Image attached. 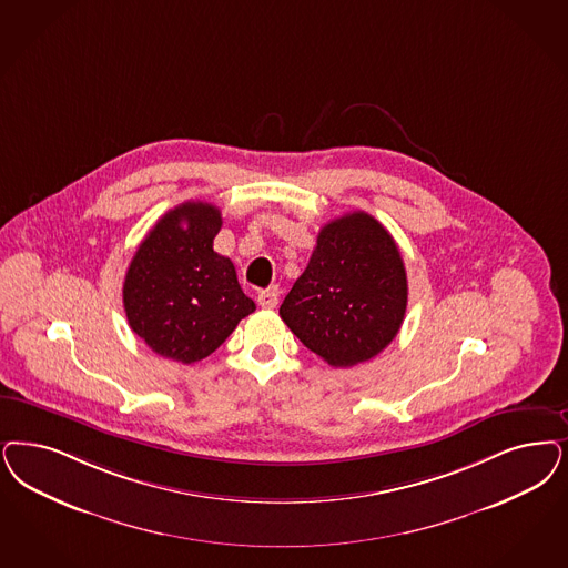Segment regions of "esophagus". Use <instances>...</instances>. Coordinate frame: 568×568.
Returning <instances> with one entry per match:
<instances>
[{"instance_id": "esophagus-1", "label": "esophagus", "mask_w": 568, "mask_h": 568, "mask_svg": "<svg viewBox=\"0 0 568 568\" xmlns=\"http://www.w3.org/2000/svg\"><path fill=\"white\" fill-rule=\"evenodd\" d=\"M257 304L262 308H274L278 304V287H268V290H262L257 294Z\"/></svg>"}]
</instances>
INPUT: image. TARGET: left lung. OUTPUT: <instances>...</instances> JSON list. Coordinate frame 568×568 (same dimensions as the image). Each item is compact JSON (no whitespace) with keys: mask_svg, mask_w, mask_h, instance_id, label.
I'll return each mask as SVG.
<instances>
[{"mask_svg":"<svg viewBox=\"0 0 568 568\" xmlns=\"http://www.w3.org/2000/svg\"><path fill=\"white\" fill-rule=\"evenodd\" d=\"M407 273L390 233L365 212L332 220L278 314L332 367L382 353L403 325Z\"/></svg>","mask_w":568,"mask_h":568,"instance_id":"8db88e82","label":"left lung"}]
</instances>
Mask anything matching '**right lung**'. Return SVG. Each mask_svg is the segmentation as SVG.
<instances>
[{
  "instance_id": "1",
  "label": "right lung",
  "mask_w": 568,
  "mask_h": 568,
  "mask_svg": "<svg viewBox=\"0 0 568 568\" xmlns=\"http://www.w3.org/2000/svg\"><path fill=\"white\" fill-rule=\"evenodd\" d=\"M220 229L215 205L186 201L138 245L123 281V308L132 332L159 356L193 365L255 311L233 262L214 252Z\"/></svg>"
}]
</instances>
